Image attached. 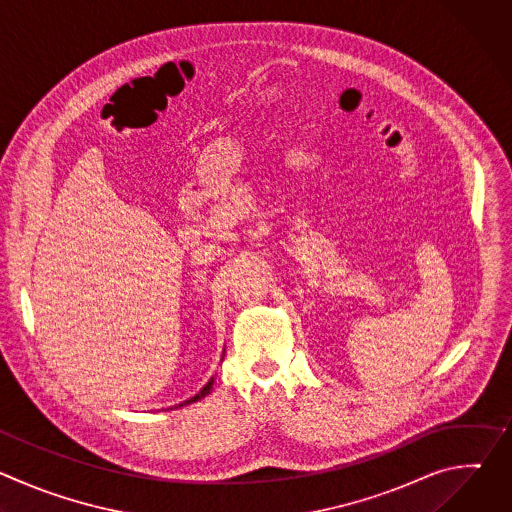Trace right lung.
<instances>
[{
  "instance_id": "right-lung-1",
  "label": "right lung",
  "mask_w": 512,
  "mask_h": 512,
  "mask_svg": "<svg viewBox=\"0 0 512 512\" xmlns=\"http://www.w3.org/2000/svg\"><path fill=\"white\" fill-rule=\"evenodd\" d=\"M225 356V354H223ZM212 385H214V377H210V381L194 395V397H190V399H186L184 403H180V405H174V409H178V407H184V405H190V403H194V401H200L202 397H206L210 391H212Z\"/></svg>"
}]
</instances>
